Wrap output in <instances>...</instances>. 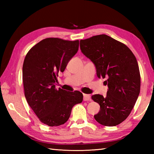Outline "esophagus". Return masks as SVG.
Segmentation results:
<instances>
[{
    "label": "esophagus",
    "mask_w": 154,
    "mask_h": 154,
    "mask_svg": "<svg viewBox=\"0 0 154 154\" xmlns=\"http://www.w3.org/2000/svg\"><path fill=\"white\" fill-rule=\"evenodd\" d=\"M83 100H91V97L90 94H83Z\"/></svg>",
    "instance_id": "obj_1"
}]
</instances>
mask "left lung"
<instances>
[{
    "label": "left lung",
    "instance_id": "8db88e82",
    "mask_svg": "<svg viewBox=\"0 0 154 154\" xmlns=\"http://www.w3.org/2000/svg\"><path fill=\"white\" fill-rule=\"evenodd\" d=\"M80 48L94 63L97 77L106 78L109 88L106 97L92 96L100 105L94 119L104 126H116L129 116L139 96L140 74L136 58L125 44L105 34L80 40Z\"/></svg>",
    "mask_w": 154,
    "mask_h": 154
}]
</instances>
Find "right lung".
<instances>
[{
    "mask_svg": "<svg viewBox=\"0 0 154 154\" xmlns=\"http://www.w3.org/2000/svg\"><path fill=\"white\" fill-rule=\"evenodd\" d=\"M79 44V40L45 38L26 55L22 67L24 95L38 119L49 126L66 122L72 108L83 101L79 91L56 89L55 85L58 73L64 71L77 54Z\"/></svg>",
    "mask_w": 154,
    "mask_h": 154,
    "instance_id": "right-lung-1",
    "label": "right lung"
}]
</instances>
